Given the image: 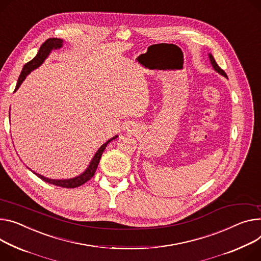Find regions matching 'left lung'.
<instances>
[{"label":"left lung","instance_id":"left-lung-1","mask_svg":"<svg viewBox=\"0 0 261 261\" xmlns=\"http://www.w3.org/2000/svg\"><path fill=\"white\" fill-rule=\"evenodd\" d=\"M209 58H210V62H211L212 66H213L214 70H215V71H217L219 74H222L223 76H225V77H228V76H227V74H226V72H225L223 69H220V68H219V66L216 64V62H215L214 57H213L211 54H209Z\"/></svg>","mask_w":261,"mask_h":261}]
</instances>
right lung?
Returning a JSON list of instances; mask_svg holds the SVG:
<instances>
[{"label":"right lung","instance_id":"obj_1","mask_svg":"<svg viewBox=\"0 0 261 261\" xmlns=\"http://www.w3.org/2000/svg\"><path fill=\"white\" fill-rule=\"evenodd\" d=\"M63 46V41L62 39L59 38H49L47 39V41L41 46V48H39L36 56L32 59V61L28 62L27 64H25L22 72H21V75H19L18 77V80H17V84H16V87H15V90L18 89V87L21 86V84L24 82V79L26 78V76L34 69H36L37 67L41 66L45 59L47 58V56L49 55V53L52 51V50H55V49H59ZM116 137L110 139L108 142H106L101 147H100L98 149V151L95 153L92 162L90 163V166L88 167V169L83 173L80 174L74 178H70V179H51V178H48V177H45L41 174L38 173H35L38 177H41L43 181H45L46 183H49V184H53L55 186H59V187H64V188H76V187H79L82 186L83 184H85L86 182H88L89 179H91L95 172H96V169L98 167V164H99V161L100 159H101V155H102V152L103 150L106 149V147L108 146V144L112 141V140H114Z\"/></svg>","mask_w":261,"mask_h":261}]
</instances>
